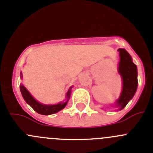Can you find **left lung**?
<instances>
[{"label": "left lung", "instance_id": "8db88e82", "mask_svg": "<svg viewBox=\"0 0 153 153\" xmlns=\"http://www.w3.org/2000/svg\"><path fill=\"white\" fill-rule=\"evenodd\" d=\"M118 52L120 57L118 71L123 79V88L120 96L116 101V106L119 107V110H122L134 96L137 89L138 80L137 65L132 61L130 55L124 49H119Z\"/></svg>", "mask_w": 153, "mask_h": 153}]
</instances>
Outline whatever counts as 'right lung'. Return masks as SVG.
<instances>
[{
  "mask_svg": "<svg viewBox=\"0 0 153 153\" xmlns=\"http://www.w3.org/2000/svg\"><path fill=\"white\" fill-rule=\"evenodd\" d=\"M20 77H21V78H23L22 77V72L20 73ZM20 88L22 96H23V99L25 100L26 102L32 107L34 111H36L38 114H42V115H50V114H56V113L62 110L66 106L67 103H68V100H69L70 94H71V90L69 89L66 94V100L65 102H62L57 104H53V105H46V104H40L37 100H36L23 85H20ZM70 88H71V87Z\"/></svg>",
  "mask_w": 153,
  "mask_h": 153,
  "instance_id": "right-lung-1",
  "label": "right lung"
}]
</instances>
